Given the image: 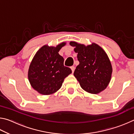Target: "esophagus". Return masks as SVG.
Returning a JSON list of instances; mask_svg holds the SVG:
<instances>
[{
	"instance_id": "obj_1",
	"label": "esophagus",
	"mask_w": 134,
	"mask_h": 134,
	"mask_svg": "<svg viewBox=\"0 0 134 134\" xmlns=\"http://www.w3.org/2000/svg\"><path fill=\"white\" fill-rule=\"evenodd\" d=\"M71 69L72 70V72H73L74 71V70H75V67H74V66H71Z\"/></svg>"
}]
</instances>
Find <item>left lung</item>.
I'll list each match as a JSON object with an SVG mask.
<instances>
[{"label":"left lung","instance_id":"left-lung-1","mask_svg":"<svg viewBox=\"0 0 134 134\" xmlns=\"http://www.w3.org/2000/svg\"><path fill=\"white\" fill-rule=\"evenodd\" d=\"M77 53L79 64L76 67L74 76L85 91L97 94L109 83L112 68L107 54L97 44L85 46L76 42H70Z\"/></svg>","mask_w":134,"mask_h":134}]
</instances>
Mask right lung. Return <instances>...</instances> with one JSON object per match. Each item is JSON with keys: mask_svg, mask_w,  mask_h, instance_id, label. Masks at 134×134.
I'll use <instances>...</instances> for the list:
<instances>
[{"mask_svg": "<svg viewBox=\"0 0 134 134\" xmlns=\"http://www.w3.org/2000/svg\"><path fill=\"white\" fill-rule=\"evenodd\" d=\"M63 42L56 47L44 45L37 51L28 70V79L34 89L40 93L53 94L62 87L63 81L71 73L64 65V58L58 54Z\"/></svg>", "mask_w": 134, "mask_h": 134, "instance_id": "add662e5", "label": "right lung"}]
</instances>
